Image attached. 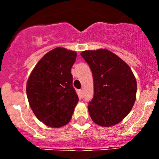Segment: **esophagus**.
Segmentation results:
<instances>
[{
  "mask_svg": "<svg viewBox=\"0 0 159 159\" xmlns=\"http://www.w3.org/2000/svg\"><path fill=\"white\" fill-rule=\"evenodd\" d=\"M78 96L80 97V98H83V90H81V89L78 90Z\"/></svg>",
  "mask_w": 159,
  "mask_h": 159,
  "instance_id": "1",
  "label": "esophagus"
}]
</instances>
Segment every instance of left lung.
Instances as JSON below:
<instances>
[{
	"label": "left lung",
	"instance_id": "left-lung-1",
	"mask_svg": "<svg viewBox=\"0 0 159 159\" xmlns=\"http://www.w3.org/2000/svg\"><path fill=\"white\" fill-rule=\"evenodd\" d=\"M81 55L89 64L94 81V97L88 106L91 119L102 127L118 124L135 102L134 74L122 59L107 49L84 51Z\"/></svg>",
	"mask_w": 159,
	"mask_h": 159
}]
</instances>
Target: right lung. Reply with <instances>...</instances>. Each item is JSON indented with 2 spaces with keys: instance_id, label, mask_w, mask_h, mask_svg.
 <instances>
[{
  "instance_id": "1",
  "label": "right lung",
  "mask_w": 159,
  "mask_h": 159,
  "mask_svg": "<svg viewBox=\"0 0 159 159\" xmlns=\"http://www.w3.org/2000/svg\"><path fill=\"white\" fill-rule=\"evenodd\" d=\"M76 57L75 51L56 48L38 62L28 79L26 91L30 108L48 127H62L71 119L78 102L70 73Z\"/></svg>"
}]
</instances>
